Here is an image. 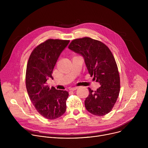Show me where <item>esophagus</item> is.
I'll use <instances>...</instances> for the list:
<instances>
[{
	"instance_id": "esophagus-1",
	"label": "esophagus",
	"mask_w": 148,
	"mask_h": 148,
	"mask_svg": "<svg viewBox=\"0 0 148 148\" xmlns=\"http://www.w3.org/2000/svg\"><path fill=\"white\" fill-rule=\"evenodd\" d=\"M78 88V87H72V88H70V91H75V90H76Z\"/></svg>"
}]
</instances>
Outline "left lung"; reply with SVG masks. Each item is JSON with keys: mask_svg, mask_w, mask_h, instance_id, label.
Listing matches in <instances>:
<instances>
[{"mask_svg": "<svg viewBox=\"0 0 148 148\" xmlns=\"http://www.w3.org/2000/svg\"><path fill=\"white\" fill-rule=\"evenodd\" d=\"M69 49L82 56L89 74L101 86L95 91L88 88L87 110L95 115H106L112 109L120 90L119 72L111 51L102 42L90 37L73 40Z\"/></svg>", "mask_w": 148, "mask_h": 148, "instance_id": "left-lung-1", "label": "left lung"}]
</instances>
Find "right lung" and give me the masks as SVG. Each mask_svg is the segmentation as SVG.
I'll return each mask as SVG.
<instances>
[{
    "label": "right lung",
    "mask_w": 148,
    "mask_h": 148,
    "mask_svg": "<svg viewBox=\"0 0 148 148\" xmlns=\"http://www.w3.org/2000/svg\"><path fill=\"white\" fill-rule=\"evenodd\" d=\"M70 40L49 39L36 47L27 65L26 85L29 98L37 111L48 119L60 117L66 111L69 92L50 88L46 83L53 78L57 60Z\"/></svg>",
    "instance_id": "add662e5"
}]
</instances>
